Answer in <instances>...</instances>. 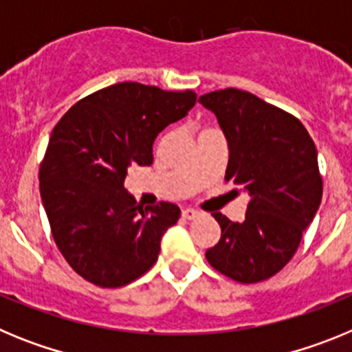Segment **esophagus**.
I'll use <instances>...</instances> for the list:
<instances>
[{"label":"esophagus","mask_w":352,"mask_h":352,"mask_svg":"<svg viewBox=\"0 0 352 352\" xmlns=\"http://www.w3.org/2000/svg\"><path fill=\"white\" fill-rule=\"evenodd\" d=\"M182 217L185 220H194V219H199L201 213H199L197 210H192V208H185V210L182 211Z\"/></svg>","instance_id":"obj_1"}]
</instances>
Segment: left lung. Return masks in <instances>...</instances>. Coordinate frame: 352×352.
<instances>
[{"mask_svg": "<svg viewBox=\"0 0 352 352\" xmlns=\"http://www.w3.org/2000/svg\"><path fill=\"white\" fill-rule=\"evenodd\" d=\"M199 102L227 139L226 179L250 195L243 222L213 214L222 234L206 259L241 284L266 280L291 261L321 204L316 144L300 120L248 91L220 89Z\"/></svg>", "mask_w": 352, "mask_h": 352, "instance_id": "obj_1", "label": "left lung"}]
</instances>
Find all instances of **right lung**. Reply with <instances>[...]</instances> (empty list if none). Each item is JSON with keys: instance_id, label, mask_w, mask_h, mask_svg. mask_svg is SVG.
Segmentation results:
<instances>
[{"instance_id": "1", "label": "right lung", "mask_w": 352, "mask_h": 352, "mask_svg": "<svg viewBox=\"0 0 352 352\" xmlns=\"http://www.w3.org/2000/svg\"><path fill=\"white\" fill-rule=\"evenodd\" d=\"M197 95L120 82L77 102L58 121L40 166V197L52 238L74 272L123 287L158 259L179 208H142L125 188L129 167L153 164L158 133L182 120Z\"/></svg>"}]
</instances>
